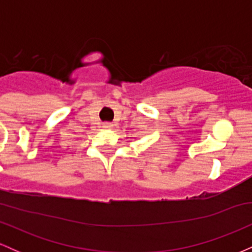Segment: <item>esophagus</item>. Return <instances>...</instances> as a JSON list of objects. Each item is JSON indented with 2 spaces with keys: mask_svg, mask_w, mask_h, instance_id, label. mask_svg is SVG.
<instances>
[{
  "mask_svg": "<svg viewBox=\"0 0 252 252\" xmlns=\"http://www.w3.org/2000/svg\"><path fill=\"white\" fill-rule=\"evenodd\" d=\"M102 126H103L104 129H111L112 126H114V124L110 123V122H104V123L102 124Z\"/></svg>",
  "mask_w": 252,
  "mask_h": 252,
  "instance_id": "1",
  "label": "esophagus"
}]
</instances>
